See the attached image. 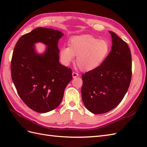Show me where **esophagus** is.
Instances as JSON below:
<instances>
[{"label": "esophagus", "mask_w": 147, "mask_h": 147, "mask_svg": "<svg viewBox=\"0 0 147 147\" xmlns=\"http://www.w3.org/2000/svg\"><path fill=\"white\" fill-rule=\"evenodd\" d=\"M78 74H77V73H76L75 72H72V77H73V78H76V77H78Z\"/></svg>", "instance_id": "esophagus-1"}]
</instances>
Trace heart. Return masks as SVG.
<instances>
[{
    "mask_svg": "<svg viewBox=\"0 0 147 147\" xmlns=\"http://www.w3.org/2000/svg\"><path fill=\"white\" fill-rule=\"evenodd\" d=\"M69 47L61 49L60 56L63 64H70L77 56L76 63L83 72L95 70L108 56L110 47L105 40H99L91 35H75L69 40Z\"/></svg>",
    "mask_w": 147,
    "mask_h": 147,
    "instance_id": "obj_1",
    "label": "heart"
}]
</instances>
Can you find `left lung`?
Instances as JSON below:
<instances>
[{
    "instance_id": "obj_1",
    "label": "left lung",
    "mask_w": 147,
    "mask_h": 147,
    "mask_svg": "<svg viewBox=\"0 0 147 147\" xmlns=\"http://www.w3.org/2000/svg\"><path fill=\"white\" fill-rule=\"evenodd\" d=\"M111 51L98 68L83 74L82 97L92 113H105L123 100L132 76L131 53L127 43L112 31Z\"/></svg>"
}]
</instances>
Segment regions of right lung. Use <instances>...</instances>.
I'll list each match as a JSON object with an SVG mask.
<instances>
[{
    "label": "right lung",
    "mask_w": 147,
    "mask_h": 147,
    "mask_svg": "<svg viewBox=\"0 0 147 147\" xmlns=\"http://www.w3.org/2000/svg\"><path fill=\"white\" fill-rule=\"evenodd\" d=\"M59 30L37 28L17 42L11 61V78L18 93L30 109L47 113L61 104L65 88L72 80V70L59 63ZM47 46L39 54L34 43Z\"/></svg>",
    "instance_id": "1"
}]
</instances>
